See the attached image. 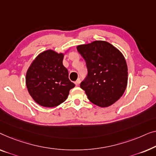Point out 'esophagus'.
<instances>
[{"label": "esophagus", "mask_w": 156, "mask_h": 156, "mask_svg": "<svg viewBox=\"0 0 156 156\" xmlns=\"http://www.w3.org/2000/svg\"><path fill=\"white\" fill-rule=\"evenodd\" d=\"M75 84H76V86H78V85H80V79H78V80L76 81V82H75Z\"/></svg>", "instance_id": "1"}]
</instances>
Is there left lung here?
<instances>
[{"instance_id":"1","label":"left lung","mask_w":156,"mask_h":156,"mask_svg":"<svg viewBox=\"0 0 156 156\" xmlns=\"http://www.w3.org/2000/svg\"><path fill=\"white\" fill-rule=\"evenodd\" d=\"M77 50L85 59L87 76L80 83L89 100L101 107L114 104L124 94L128 81L124 56L105 41L78 45Z\"/></svg>"}]
</instances>
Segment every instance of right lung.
<instances>
[{
    "mask_svg": "<svg viewBox=\"0 0 156 156\" xmlns=\"http://www.w3.org/2000/svg\"><path fill=\"white\" fill-rule=\"evenodd\" d=\"M64 54L49 49L39 54L26 73V85L37 104L45 107L58 106L69 96L75 84L63 65Z\"/></svg>",
    "mask_w": 156,
    "mask_h": 156,
    "instance_id": "right-lung-1",
    "label": "right lung"
}]
</instances>
